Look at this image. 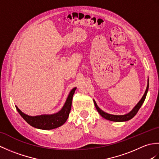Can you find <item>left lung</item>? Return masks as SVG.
I'll return each instance as SVG.
<instances>
[{"instance_id": "left-lung-1", "label": "left lung", "mask_w": 159, "mask_h": 159, "mask_svg": "<svg viewBox=\"0 0 159 159\" xmlns=\"http://www.w3.org/2000/svg\"><path fill=\"white\" fill-rule=\"evenodd\" d=\"M148 88H149V80L148 81V85H147V88L146 89V92H145V93L143 94V97L141 98V99L139 102L137 104V105L134 107L133 109H132L131 111H130L129 113L125 115H121V116H116V115H111L109 113H107L106 112H104L102 110H101L98 106L97 105L96 102H95V100H93V102L94 104H95V107L96 108V109L98 111V112L100 113V115L102 117H104V119L110 120V121H128L132 119L135 115L137 113L138 111L141 108V105H142L145 99H146V97L147 95Z\"/></svg>"}]
</instances>
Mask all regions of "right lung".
<instances>
[{"label": "right lung", "mask_w": 159, "mask_h": 159, "mask_svg": "<svg viewBox=\"0 0 159 159\" xmlns=\"http://www.w3.org/2000/svg\"><path fill=\"white\" fill-rule=\"evenodd\" d=\"M76 87H74L70 91L67 98L64 104L62 109L59 112L54 114L41 115L37 116H30L22 112L18 107H16L17 111L20 116L29 124L33 127L39 128L42 130H51L54 128H58L66 122L68 118L69 114L72 107V98Z\"/></svg>", "instance_id": "add662e5"}]
</instances>
